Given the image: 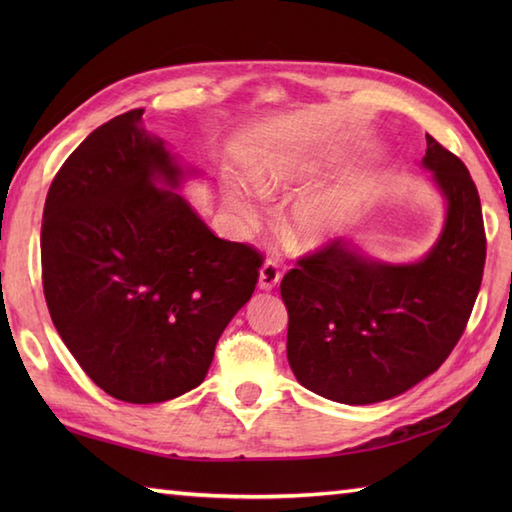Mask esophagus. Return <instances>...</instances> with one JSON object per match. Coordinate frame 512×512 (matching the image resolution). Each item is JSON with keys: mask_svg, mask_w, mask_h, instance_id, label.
I'll list each match as a JSON object with an SVG mask.
<instances>
[{"mask_svg": "<svg viewBox=\"0 0 512 512\" xmlns=\"http://www.w3.org/2000/svg\"><path fill=\"white\" fill-rule=\"evenodd\" d=\"M281 279V268L273 259H266L264 266L259 268V288L262 290H273Z\"/></svg>", "mask_w": 512, "mask_h": 512, "instance_id": "esophagus-1", "label": "esophagus"}]
</instances>
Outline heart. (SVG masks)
I'll use <instances>...</instances> for the list:
<instances>
[{
    "label": "heart",
    "mask_w": 512,
    "mask_h": 512,
    "mask_svg": "<svg viewBox=\"0 0 512 512\" xmlns=\"http://www.w3.org/2000/svg\"><path fill=\"white\" fill-rule=\"evenodd\" d=\"M312 160L295 149H275L250 165V178H253L257 191L268 198L297 191L303 182L310 178ZM226 204L231 213L244 224H255L259 217L257 202L244 184H226ZM354 191H334L308 195L295 204L286 233L295 246L314 248L328 242L341 231L347 215L352 211Z\"/></svg>",
    "instance_id": "obj_1"
}]
</instances>
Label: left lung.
Segmentation results:
<instances>
[{
	"instance_id": "obj_1",
	"label": "left lung",
	"mask_w": 512,
	"mask_h": 512,
	"mask_svg": "<svg viewBox=\"0 0 512 512\" xmlns=\"http://www.w3.org/2000/svg\"><path fill=\"white\" fill-rule=\"evenodd\" d=\"M422 162L449 202L422 262H369L332 239L281 279L288 363L323 398L372 405L402 394L447 361L469 323L486 262L480 193L464 162L429 134Z\"/></svg>"
}]
</instances>
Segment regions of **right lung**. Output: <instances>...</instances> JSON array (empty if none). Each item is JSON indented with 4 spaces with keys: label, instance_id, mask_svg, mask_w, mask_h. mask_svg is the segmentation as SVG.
Instances as JSON below:
<instances>
[{
    "label": "right lung",
    "instance_id": "1",
    "mask_svg": "<svg viewBox=\"0 0 512 512\" xmlns=\"http://www.w3.org/2000/svg\"><path fill=\"white\" fill-rule=\"evenodd\" d=\"M129 110L96 127L54 176L41 281L54 328L96 385L151 405L198 387L253 295L264 257L217 237L178 187L165 143Z\"/></svg>",
    "mask_w": 512,
    "mask_h": 512
}]
</instances>
